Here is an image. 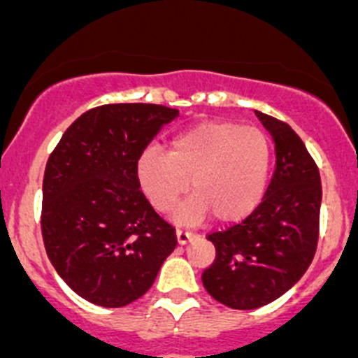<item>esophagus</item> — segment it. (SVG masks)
Here are the masks:
<instances>
[{
    "label": "esophagus",
    "mask_w": 358,
    "mask_h": 358,
    "mask_svg": "<svg viewBox=\"0 0 358 358\" xmlns=\"http://www.w3.org/2000/svg\"><path fill=\"white\" fill-rule=\"evenodd\" d=\"M194 235L191 234V231H183V230H176V241H178V244H187L189 241L192 239Z\"/></svg>",
    "instance_id": "34e87169"
}]
</instances>
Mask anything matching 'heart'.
I'll return each mask as SVG.
<instances>
[{
    "label": "heart",
    "instance_id": "obj_1",
    "mask_svg": "<svg viewBox=\"0 0 358 358\" xmlns=\"http://www.w3.org/2000/svg\"><path fill=\"white\" fill-rule=\"evenodd\" d=\"M271 169V144L257 127L212 121L180 131L169 151L146 148L135 162V178L157 212H169L189 191L175 219L194 223L207 214L217 223L246 217L262 199Z\"/></svg>",
    "mask_w": 358,
    "mask_h": 358
}]
</instances>
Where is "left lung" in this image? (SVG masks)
Returning a JSON list of instances; mask_svg holds the SVG:
<instances>
[{
	"instance_id": "obj_1",
	"label": "left lung",
	"mask_w": 358,
	"mask_h": 358,
	"mask_svg": "<svg viewBox=\"0 0 358 358\" xmlns=\"http://www.w3.org/2000/svg\"><path fill=\"white\" fill-rule=\"evenodd\" d=\"M255 114L275 143V173L243 223L208 235L215 260L201 276L212 298L237 310L264 307L287 292L310 266L320 237V169L287 123Z\"/></svg>"
}]
</instances>
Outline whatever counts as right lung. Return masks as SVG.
I'll list each match as a JSON object with an SVG mask.
<instances>
[{"label": "right lung", "instance_id": "right-lung-1", "mask_svg": "<svg viewBox=\"0 0 358 358\" xmlns=\"http://www.w3.org/2000/svg\"><path fill=\"white\" fill-rule=\"evenodd\" d=\"M176 108L112 103L80 115L46 164L43 239L60 278L99 307L146 294L176 234L139 191L137 157Z\"/></svg>", "mask_w": 358, "mask_h": 358}]
</instances>
